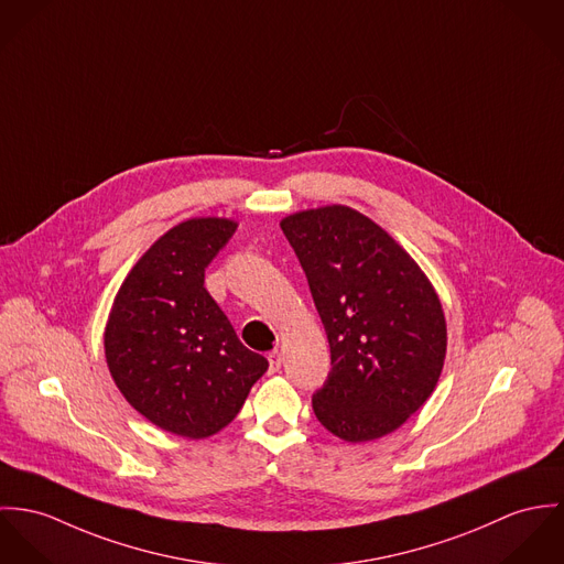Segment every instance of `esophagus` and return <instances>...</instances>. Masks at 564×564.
<instances>
[{"mask_svg": "<svg viewBox=\"0 0 564 564\" xmlns=\"http://www.w3.org/2000/svg\"><path fill=\"white\" fill-rule=\"evenodd\" d=\"M281 361H283V357H281V352H279V350H272V352L268 355L270 375H274V372H279V370H281Z\"/></svg>", "mask_w": 564, "mask_h": 564, "instance_id": "34e87169", "label": "esophagus"}]
</instances>
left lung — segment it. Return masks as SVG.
Instances as JSON below:
<instances>
[{"label": "left lung", "mask_w": 564, "mask_h": 564, "mask_svg": "<svg viewBox=\"0 0 564 564\" xmlns=\"http://www.w3.org/2000/svg\"><path fill=\"white\" fill-rule=\"evenodd\" d=\"M330 346L313 413L335 437L361 443L400 429L435 391L447 328L437 292L382 227L346 205L281 220Z\"/></svg>", "instance_id": "left-lung-1"}]
</instances>
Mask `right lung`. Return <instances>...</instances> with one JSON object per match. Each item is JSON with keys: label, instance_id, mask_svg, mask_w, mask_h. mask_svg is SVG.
<instances>
[{"label": "right lung", "instance_id": "right-lung-1", "mask_svg": "<svg viewBox=\"0 0 564 564\" xmlns=\"http://www.w3.org/2000/svg\"><path fill=\"white\" fill-rule=\"evenodd\" d=\"M236 229L216 216L169 229L129 270L108 315L104 348L119 391L180 437H212L231 424L268 370L203 285Z\"/></svg>", "mask_w": 564, "mask_h": 564}]
</instances>
